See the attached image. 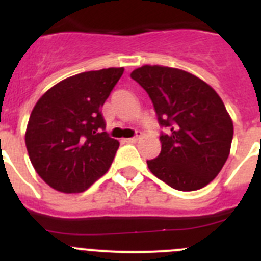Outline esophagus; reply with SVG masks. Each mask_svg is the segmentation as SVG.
<instances>
[{"label":"esophagus","instance_id":"34e87169","mask_svg":"<svg viewBox=\"0 0 261 261\" xmlns=\"http://www.w3.org/2000/svg\"><path fill=\"white\" fill-rule=\"evenodd\" d=\"M138 138H140V136H135V137L132 138H125L124 141H125L126 144H136V142L138 141Z\"/></svg>","mask_w":261,"mask_h":261}]
</instances>
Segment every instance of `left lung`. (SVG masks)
I'll list each match as a JSON object with an SVG mask.
<instances>
[{
    "mask_svg": "<svg viewBox=\"0 0 261 261\" xmlns=\"http://www.w3.org/2000/svg\"><path fill=\"white\" fill-rule=\"evenodd\" d=\"M130 77L149 94L166 129L149 170L174 190L196 191L218 175L230 154L232 121L222 99L204 81L180 69L145 65Z\"/></svg>",
    "mask_w": 261,
    "mask_h": 261,
    "instance_id": "left-lung-1",
    "label": "left lung"
}]
</instances>
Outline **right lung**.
Listing matches in <instances>:
<instances>
[{"instance_id": "add662e5", "label": "right lung", "mask_w": 261, "mask_h": 261, "mask_svg": "<svg viewBox=\"0 0 261 261\" xmlns=\"http://www.w3.org/2000/svg\"><path fill=\"white\" fill-rule=\"evenodd\" d=\"M123 73L108 68L66 78L32 110L26 130L30 161L56 191L84 192L108 171L120 144L106 132L100 110Z\"/></svg>"}]
</instances>
